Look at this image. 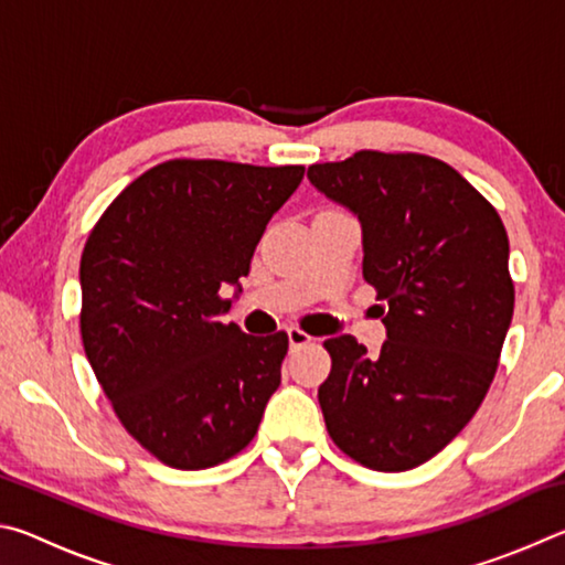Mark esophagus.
Returning a JSON list of instances; mask_svg holds the SVG:
<instances>
[{
	"mask_svg": "<svg viewBox=\"0 0 565 565\" xmlns=\"http://www.w3.org/2000/svg\"><path fill=\"white\" fill-rule=\"evenodd\" d=\"M286 337H289L291 349H299V347H306V343H311V337H309V333L301 331L299 327L286 329Z\"/></svg>",
	"mask_w": 565,
	"mask_h": 565,
	"instance_id": "34e87169",
	"label": "esophagus"
}]
</instances>
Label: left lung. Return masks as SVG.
I'll use <instances>...</instances> for the list:
<instances>
[{"mask_svg": "<svg viewBox=\"0 0 565 565\" xmlns=\"http://www.w3.org/2000/svg\"><path fill=\"white\" fill-rule=\"evenodd\" d=\"M309 181L361 222L363 279L386 327L379 356L349 333L323 341L329 436L374 471L426 463L473 418L513 317L509 236L495 209L444 161L356 151Z\"/></svg>", "mask_w": 565, "mask_h": 565, "instance_id": "obj_1", "label": "left lung"}]
</instances>
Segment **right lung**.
I'll return each instance as SVG.
<instances>
[{"label":"right lung","mask_w":565,"mask_h":565,"mask_svg":"<svg viewBox=\"0 0 565 565\" xmlns=\"http://www.w3.org/2000/svg\"><path fill=\"white\" fill-rule=\"evenodd\" d=\"M303 167L171 159L114 199L84 244L82 341L121 426L181 471L236 456L281 384L284 331L222 323ZM234 294V296H236Z\"/></svg>","instance_id":"obj_1"}]
</instances>
